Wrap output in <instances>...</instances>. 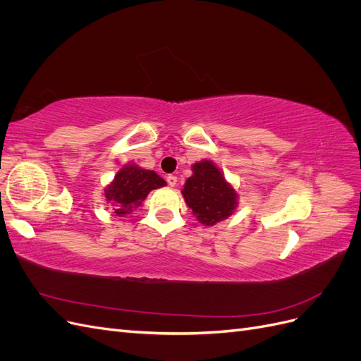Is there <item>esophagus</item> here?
Wrapping results in <instances>:
<instances>
[{
	"mask_svg": "<svg viewBox=\"0 0 361 361\" xmlns=\"http://www.w3.org/2000/svg\"><path fill=\"white\" fill-rule=\"evenodd\" d=\"M176 182H178V178L173 176V174H169V176H167V183L170 185V187H174V185H176Z\"/></svg>",
	"mask_w": 361,
	"mask_h": 361,
	"instance_id": "esophagus-1",
	"label": "esophagus"
}]
</instances>
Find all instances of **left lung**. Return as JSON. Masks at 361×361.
<instances>
[{
  "instance_id": "1",
  "label": "left lung",
  "mask_w": 361,
  "mask_h": 361,
  "mask_svg": "<svg viewBox=\"0 0 361 361\" xmlns=\"http://www.w3.org/2000/svg\"><path fill=\"white\" fill-rule=\"evenodd\" d=\"M182 195L192 214L204 226H214L231 216L238 206V192L212 161L192 166V176L183 185Z\"/></svg>"
}]
</instances>
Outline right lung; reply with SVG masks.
<instances>
[{
  "instance_id": "add662e5",
  "label": "right lung",
  "mask_w": 361,
  "mask_h": 361,
  "mask_svg": "<svg viewBox=\"0 0 361 361\" xmlns=\"http://www.w3.org/2000/svg\"><path fill=\"white\" fill-rule=\"evenodd\" d=\"M166 180L159 178L155 171L128 164L118 170L114 180L105 188V200L117 216H123L141 206L152 190L161 188Z\"/></svg>"
}]
</instances>
